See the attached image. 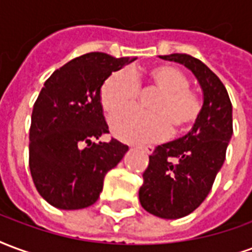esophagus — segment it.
Wrapping results in <instances>:
<instances>
[{
    "label": "esophagus",
    "instance_id": "esophagus-1",
    "mask_svg": "<svg viewBox=\"0 0 252 252\" xmlns=\"http://www.w3.org/2000/svg\"><path fill=\"white\" fill-rule=\"evenodd\" d=\"M139 149H142L146 154H152L154 152L153 146H150V145H142V146H138Z\"/></svg>",
    "mask_w": 252,
    "mask_h": 252
}]
</instances>
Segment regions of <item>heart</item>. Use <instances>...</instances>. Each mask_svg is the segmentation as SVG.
<instances>
[{
	"mask_svg": "<svg viewBox=\"0 0 252 252\" xmlns=\"http://www.w3.org/2000/svg\"><path fill=\"white\" fill-rule=\"evenodd\" d=\"M146 83L158 94L149 103L150 111L126 110L111 118V130L127 142H153L172 133L189 128L199 119L203 103L189 88L183 71L172 65H156L146 72ZM141 82L127 69L110 73L100 87V103L107 114L133 106L139 95Z\"/></svg>",
	"mask_w": 252,
	"mask_h": 252,
	"instance_id": "obj_1",
	"label": "heart"
}]
</instances>
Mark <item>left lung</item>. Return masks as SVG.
I'll return each mask as SVG.
<instances>
[{
	"label": "left lung",
	"mask_w": 252,
	"mask_h": 252,
	"mask_svg": "<svg viewBox=\"0 0 252 252\" xmlns=\"http://www.w3.org/2000/svg\"><path fill=\"white\" fill-rule=\"evenodd\" d=\"M159 58L190 69L204 94L201 114L192 130L154 149L139 188V201L149 214L179 219L203 203L223 166L234 131L232 104L221 80L199 59L187 53Z\"/></svg>",
	"instance_id": "left-lung-1"
}]
</instances>
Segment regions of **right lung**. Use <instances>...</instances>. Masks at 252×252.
<instances>
[{
  "label": "right lung",
  "mask_w": 252,
  "mask_h": 252,
  "mask_svg": "<svg viewBox=\"0 0 252 252\" xmlns=\"http://www.w3.org/2000/svg\"><path fill=\"white\" fill-rule=\"evenodd\" d=\"M137 58L103 52L72 59L47 79L32 111L29 169L41 197L60 209L93 205L104 176L128 150L117 139L94 142L108 133L100 87L110 73Z\"/></svg>",
  "instance_id": "right-lung-1"
}]
</instances>
